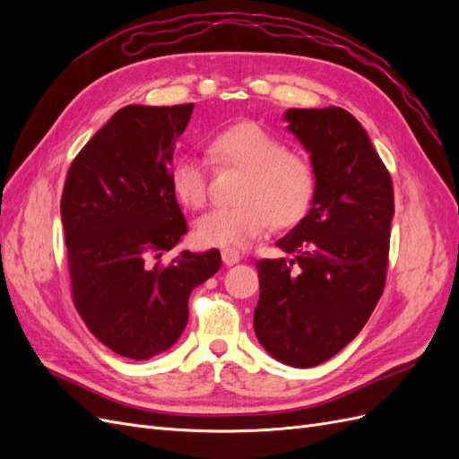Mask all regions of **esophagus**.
I'll return each instance as SVG.
<instances>
[{
	"instance_id": "1",
	"label": "esophagus",
	"mask_w": 459,
	"mask_h": 459,
	"mask_svg": "<svg viewBox=\"0 0 459 459\" xmlns=\"http://www.w3.org/2000/svg\"><path fill=\"white\" fill-rule=\"evenodd\" d=\"M221 260H224L226 266H233V264H238L241 260V255L238 248H224V251H221Z\"/></svg>"
}]
</instances>
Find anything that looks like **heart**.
I'll list each match as a JSON object with an SVG mask.
<instances>
[{"instance_id":"b5f03b06","label":"heart","mask_w":459,"mask_h":459,"mask_svg":"<svg viewBox=\"0 0 459 459\" xmlns=\"http://www.w3.org/2000/svg\"><path fill=\"white\" fill-rule=\"evenodd\" d=\"M208 155L220 166L245 170L238 189L241 203L216 206L195 224L206 247H245L272 224L287 228L308 214L316 195L312 162L289 151L280 137L256 122H239L208 142ZM206 164L195 155L178 157L170 166V187L178 201L199 208L206 201Z\"/></svg>"}]
</instances>
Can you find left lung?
<instances>
[{
    "label": "left lung",
    "instance_id": "left-lung-1",
    "mask_svg": "<svg viewBox=\"0 0 459 459\" xmlns=\"http://www.w3.org/2000/svg\"><path fill=\"white\" fill-rule=\"evenodd\" d=\"M287 130L310 152L312 208L275 245L290 258L256 262L255 333L293 368L327 362L383 295L394 216L393 179L366 130L341 107L289 108Z\"/></svg>",
    "mask_w": 459,
    "mask_h": 459
}]
</instances>
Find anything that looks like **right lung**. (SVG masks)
<instances>
[{
    "mask_svg": "<svg viewBox=\"0 0 459 459\" xmlns=\"http://www.w3.org/2000/svg\"><path fill=\"white\" fill-rule=\"evenodd\" d=\"M193 107L117 110L66 174L61 220L74 307L95 339L132 359L170 349L187 325L191 290L221 266L216 248L152 262L187 233L170 166Z\"/></svg>",
    "mask_w": 459,
    "mask_h": 459,
    "instance_id": "obj_1",
    "label": "right lung"
}]
</instances>
